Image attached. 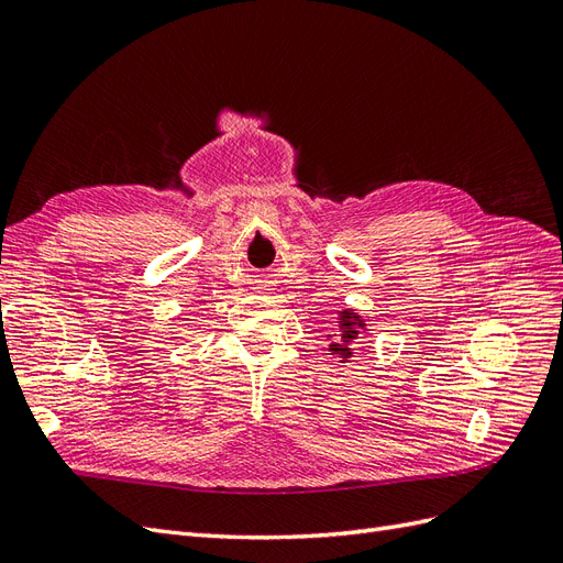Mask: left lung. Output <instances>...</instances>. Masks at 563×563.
<instances>
[{"label": "left lung", "mask_w": 563, "mask_h": 563, "mask_svg": "<svg viewBox=\"0 0 563 563\" xmlns=\"http://www.w3.org/2000/svg\"><path fill=\"white\" fill-rule=\"evenodd\" d=\"M338 327H340V335L329 345V352L338 354L340 360L347 362L350 356H352V340H354L356 335H360V329H364L366 323L362 321V317L356 314V312L343 310V312H340ZM329 338H331V335H329Z\"/></svg>", "instance_id": "left-lung-1"}]
</instances>
